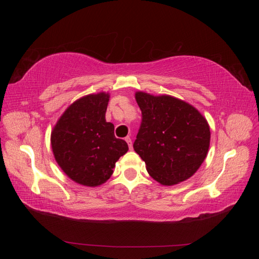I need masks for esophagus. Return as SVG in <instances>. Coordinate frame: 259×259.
<instances>
[{"label":"esophagus","mask_w":259,"mask_h":259,"mask_svg":"<svg viewBox=\"0 0 259 259\" xmlns=\"http://www.w3.org/2000/svg\"><path fill=\"white\" fill-rule=\"evenodd\" d=\"M125 142L127 143L128 148H130V150H133V146H132V139H131V137H125Z\"/></svg>","instance_id":"1"}]
</instances>
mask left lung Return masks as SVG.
I'll return each mask as SVG.
<instances>
[{"label": "left lung", "instance_id": "8db88e82", "mask_svg": "<svg viewBox=\"0 0 259 259\" xmlns=\"http://www.w3.org/2000/svg\"><path fill=\"white\" fill-rule=\"evenodd\" d=\"M142 110L134 150L156 182L173 186L190 178L205 160L210 132L197 109L168 95L137 92Z\"/></svg>", "mask_w": 259, "mask_h": 259}]
</instances>
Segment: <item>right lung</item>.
I'll use <instances>...</instances> for the list:
<instances>
[{"instance_id": "1", "label": "right lung", "mask_w": 259, "mask_h": 259, "mask_svg": "<svg viewBox=\"0 0 259 259\" xmlns=\"http://www.w3.org/2000/svg\"><path fill=\"white\" fill-rule=\"evenodd\" d=\"M109 95L85 96L70 106L52 132V149L58 165L75 183L96 187L110 178L115 162L128 150L106 122Z\"/></svg>"}]
</instances>
